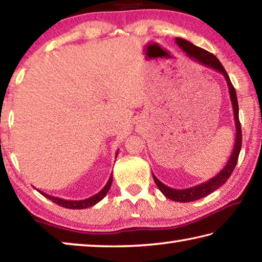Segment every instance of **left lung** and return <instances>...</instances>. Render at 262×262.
<instances>
[{"instance_id": "8db88e82", "label": "left lung", "mask_w": 262, "mask_h": 262, "mask_svg": "<svg viewBox=\"0 0 262 262\" xmlns=\"http://www.w3.org/2000/svg\"><path fill=\"white\" fill-rule=\"evenodd\" d=\"M176 42L177 45H178L181 50L186 53V55H187L190 60L198 62V63L205 66V67L214 69L217 73H221L223 75L229 88L230 99H231L232 110H233L234 125H236V137H234L233 149H232L231 155H230L227 164H225V166L220 171V173H217L215 177H212L211 179L206 181V183L196 185L190 188L176 189L164 185L162 181L158 180L152 173L154 180L155 183H156L157 187L167 199L177 202H192L195 200H199V199L205 198L212 192H215L217 188H220L222 185L227 183V180L230 178V176H231V173L233 172L234 167H236L239 152H241V149H242V127H241V122H239V107H238L236 90H234L232 83L229 78V75L227 72H225V69L223 66H222L220 60L217 59L214 54L207 52L206 50H203V48L193 45L192 42L185 40V39L176 38Z\"/></svg>"}]
</instances>
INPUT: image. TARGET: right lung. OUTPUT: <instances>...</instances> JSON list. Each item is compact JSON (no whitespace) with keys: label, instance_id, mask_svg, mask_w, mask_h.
Segmentation results:
<instances>
[{"label":"right lung","instance_id":"1","mask_svg":"<svg viewBox=\"0 0 262 262\" xmlns=\"http://www.w3.org/2000/svg\"><path fill=\"white\" fill-rule=\"evenodd\" d=\"M117 156H118V151H117V154H115V157H117ZM112 180H113V176L111 174L107 184L104 186V188L101 189L100 192L95 194L94 196L84 199V200H64V199L48 195L46 193H43L42 190H39V189H37V190L41 195H43L45 198L50 199L51 201H53L54 203H56V205H59V206L63 207V208H68V209H85V208H90L92 206H95L96 203H98L99 201L103 200V199L105 198V195L107 194V192L111 188V185H112Z\"/></svg>","mask_w":262,"mask_h":262}]
</instances>
